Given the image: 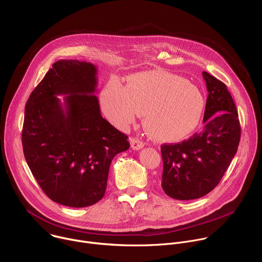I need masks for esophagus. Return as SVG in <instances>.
I'll return each instance as SVG.
<instances>
[{
	"mask_svg": "<svg viewBox=\"0 0 262 262\" xmlns=\"http://www.w3.org/2000/svg\"><path fill=\"white\" fill-rule=\"evenodd\" d=\"M130 143H131V147H132L133 149H136V150L141 149V148L144 146V142L141 141V140L138 139V138H131V139H130Z\"/></svg>",
	"mask_w": 262,
	"mask_h": 262,
	"instance_id": "34e87169",
	"label": "esophagus"
}]
</instances>
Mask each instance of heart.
I'll return each instance as SVG.
<instances>
[{"label":"heart","mask_w":262,"mask_h":262,"mask_svg":"<svg viewBox=\"0 0 262 262\" xmlns=\"http://www.w3.org/2000/svg\"><path fill=\"white\" fill-rule=\"evenodd\" d=\"M101 107L118 128L126 129L139 115L149 136L163 142L187 138L199 126L204 100L200 91L181 76L149 70L131 75L124 88L117 80L101 93Z\"/></svg>","instance_id":"1"}]
</instances>
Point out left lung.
<instances>
[{
	"mask_svg": "<svg viewBox=\"0 0 262 262\" xmlns=\"http://www.w3.org/2000/svg\"><path fill=\"white\" fill-rule=\"evenodd\" d=\"M202 76L208 93L202 131L183 142L161 145V186L179 200L210 193L229 167L241 138L237 111L227 86L205 71Z\"/></svg>",
	"mask_w": 262,
	"mask_h": 262,
	"instance_id": "obj_1",
	"label": "left lung"
}]
</instances>
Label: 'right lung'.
I'll return each instance as SVG.
<instances>
[{
	"mask_svg": "<svg viewBox=\"0 0 262 262\" xmlns=\"http://www.w3.org/2000/svg\"><path fill=\"white\" fill-rule=\"evenodd\" d=\"M96 86L95 65L60 60L26 104L25 158L46 196L66 206L101 200L114 157L130 146L128 136L102 118ZM60 94L66 95L64 104Z\"/></svg>",
	"mask_w": 262,
	"mask_h": 262,
	"instance_id": "right-lung-1",
	"label": "right lung"
}]
</instances>
